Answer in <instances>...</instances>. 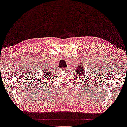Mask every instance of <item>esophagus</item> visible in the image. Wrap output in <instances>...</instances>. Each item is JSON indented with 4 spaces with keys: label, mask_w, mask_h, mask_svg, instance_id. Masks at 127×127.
<instances>
[{
    "label": "esophagus",
    "mask_w": 127,
    "mask_h": 127,
    "mask_svg": "<svg viewBox=\"0 0 127 127\" xmlns=\"http://www.w3.org/2000/svg\"><path fill=\"white\" fill-rule=\"evenodd\" d=\"M67 68H66V67H65V68H62V70H64V71H66V70H67Z\"/></svg>",
    "instance_id": "esophagus-1"
}]
</instances>
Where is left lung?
<instances>
[{"instance_id":"obj_1","label":"left lung","mask_w":127,"mask_h":127,"mask_svg":"<svg viewBox=\"0 0 127 127\" xmlns=\"http://www.w3.org/2000/svg\"><path fill=\"white\" fill-rule=\"evenodd\" d=\"M84 68L83 67L82 64V65H79L77 67H76L75 70V71H74V77L75 76H76V77H77L78 78H76V79H78L80 80H80H83V79L84 78V72L85 71L84 70ZM86 78V77H85ZM84 79L85 80H86V79Z\"/></svg>"}]
</instances>
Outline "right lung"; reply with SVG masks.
<instances>
[{
    "label": "right lung",
    "mask_w": 127,
    "mask_h": 127,
    "mask_svg": "<svg viewBox=\"0 0 127 127\" xmlns=\"http://www.w3.org/2000/svg\"><path fill=\"white\" fill-rule=\"evenodd\" d=\"M48 67L47 66L46 67L43 68L42 69V76H35V82H36V84L37 86H41L43 83H45L47 84V82L49 81H51L52 78H53V75H55V72L56 71H52L51 68H48ZM33 79V80H34Z\"/></svg>",
    "instance_id": "1"
}]
</instances>
